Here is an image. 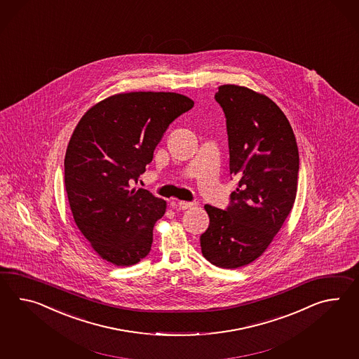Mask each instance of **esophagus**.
Listing matches in <instances>:
<instances>
[{
    "label": "esophagus",
    "instance_id": "1",
    "mask_svg": "<svg viewBox=\"0 0 359 359\" xmlns=\"http://www.w3.org/2000/svg\"><path fill=\"white\" fill-rule=\"evenodd\" d=\"M177 205H179V208H180L182 210H187V209L196 208L198 203H197V202L179 201L177 202Z\"/></svg>",
    "mask_w": 359,
    "mask_h": 359
}]
</instances>
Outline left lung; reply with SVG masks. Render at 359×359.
<instances>
[{
  "label": "left lung",
  "instance_id": "obj_1",
  "mask_svg": "<svg viewBox=\"0 0 359 359\" xmlns=\"http://www.w3.org/2000/svg\"><path fill=\"white\" fill-rule=\"evenodd\" d=\"M218 89L229 174L238 184L227 210L205 205L210 224L200 241L209 262L238 269L259 258L283 227L296 201L299 157L289 121L271 98L235 84Z\"/></svg>",
  "mask_w": 359,
  "mask_h": 359
}]
</instances>
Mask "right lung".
<instances>
[{
	"label": "right lung",
	"mask_w": 359,
	"mask_h": 359,
	"mask_svg": "<svg viewBox=\"0 0 359 359\" xmlns=\"http://www.w3.org/2000/svg\"><path fill=\"white\" fill-rule=\"evenodd\" d=\"M174 92L107 97L81 116L65 156V188L76 226L106 262L132 266L148 255L165 200L132 188L179 115L192 109Z\"/></svg>",
	"instance_id": "right-lung-1"
}]
</instances>
